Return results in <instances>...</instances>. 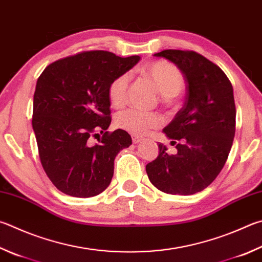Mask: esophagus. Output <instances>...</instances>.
<instances>
[{
  "mask_svg": "<svg viewBox=\"0 0 262 262\" xmlns=\"http://www.w3.org/2000/svg\"><path fill=\"white\" fill-rule=\"evenodd\" d=\"M132 140H133V143L134 144H137V143H140V142L143 140L142 139L141 136H137V135H133V137H132Z\"/></svg>",
  "mask_w": 262,
  "mask_h": 262,
  "instance_id": "34e87169",
  "label": "esophagus"
}]
</instances>
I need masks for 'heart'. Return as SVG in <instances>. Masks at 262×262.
<instances>
[{"label": "heart", "instance_id": "heart-1", "mask_svg": "<svg viewBox=\"0 0 262 262\" xmlns=\"http://www.w3.org/2000/svg\"><path fill=\"white\" fill-rule=\"evenodd\" d=\"M142 73L155 83L158 92L164 96L165 101H170V98L177 96L184 88L185 82L182 73L167 61H152L143 66ZM128 84H129L128 73H122L112 80L108 85L107 94L113 106H121L125 103ZM115 122L117 127L121 129L129 132L132 134L141 135L151 128H157L163 125L164 119L158 113L127 108L117 113Z\"/></svg>", "mask_w": 262, "mask_h": 262}]
</instances>
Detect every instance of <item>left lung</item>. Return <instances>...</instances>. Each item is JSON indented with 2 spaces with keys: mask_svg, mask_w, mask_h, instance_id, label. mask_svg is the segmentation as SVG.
Returning <instances> with one entry per match:
<instances>
[{
  "mask_svg": "<svg viewBox=\"0 0 262 262\" xmlns=\"http://www.w3.org/2000/svg\"><path fill=\"white\" fill-rule=\"evenodd\" d=\"M154 56L177 65L188 85L183 107L163 130L172 143L180 141L178 154L169 156L159 143L146 174L160 191L188 196L207 188L226 164L235 136L234 90L225 72L197 52L169 49Z\"/></svg>",
  "mask_w": 262,
  "mask_h": 262,
  "instance_id": "1",
  "label": "left lung"
}]
</instances>
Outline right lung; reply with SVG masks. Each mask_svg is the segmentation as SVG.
<instances>
[{
	"mask_svg": "<svg viewBox=\"0 0 262 262\" xmlns=\"http://www.w3.org/2000/svg\"><path fill=\"white\" fill-rule=\"evenodd\" d=\"M103 50L56 60L37 79L32 126L40 160L55 187L79 198L103 192L111 183L116 156L132 144L126 130L108 133L107 89L118 75L139 63ZM103 134L93 145L91 137Z\"/></svg>",
	"mask_w": 262,
	"mask_h": 262,
	"instance_id": "obj_1",
	"label": "right lung"
}]
</instances>
